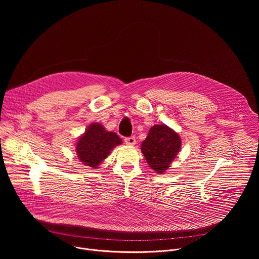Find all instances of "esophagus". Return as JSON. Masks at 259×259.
Masks as SVG:
<instances>
[{"mask_svg": "<svg viewBox=\"0 0 259 259\" xmlns=\"http://www.w3.org/2000/svg\"><path fill=\"white\" fill-rule=\"evenodd\" d=\"M124 141H125V143L128 144V145H134L135 142H136V139H135L134 136H130V137H126V138L124 139Z\"/></svg>", "mask_w": 259, "mask_h": 259, "instance_id": "esophagus-1", "label": "esophagus"}]
</instances>
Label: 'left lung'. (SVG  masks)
Listing matches in <instances>:
<instances>
[{"label":"left lung","instance_id":"left-lung-1","mask_svg":"<svg viewBox=\"0 0 259 259\" xmlns=\"http://www.w3.org/2000/svg\"><path fill=\"white\" fill-rule=\"evenodd\" d=\"M181 147L179 135L166 125H155L141 144V152L150 167L163 174Z\"/></svg>","mask_w":259,"mask_h":259}]
</instances>
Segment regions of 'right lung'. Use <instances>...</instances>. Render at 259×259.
<instances>
[{
  "label": "right lung",
  "mask_w": 259,
  "mask_h": 259,
  "mask_svg": "<svg viewBox=\"0 0 259 259\" xmlns=\"http://www.w3.org/2000/svg\"><path fill=\"white\" fill-rule=\"evenodd\" d=\"M122 139L115 133L106 131L102 125L92 123L79 138L76 146L78 158L86 166L97 168Z\"/></svg>",
  "instance_id": "1"
}]
</instances>
